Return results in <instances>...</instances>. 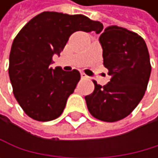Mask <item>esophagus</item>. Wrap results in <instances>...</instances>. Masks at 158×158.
<instances>
[{"label": "esophagus", "instance_id": "1", "mask_svg": "<svg viewBox=\"0 0 158 158\" xmlns=\"http://www.w3.org/2000/svg\"><path fill=\"white\" fill-rule=\"evenodd\" d=\"M81 78H82V80H85V78H87V77H88L84 73H81Z\"/></svg>", "mask_w": 158, "mask_h": 158}]
</instances>
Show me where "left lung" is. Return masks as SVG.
I'll list each match as a JSON object with an SVG mask.
<instances>
[{"instance_id": "left-lung-1", "label": "left lung", "mask_w": 158, "mask_h": 158, "mask_svg": "<svg viewBox=\"0 0 158 158\" xmlns=\"http://www.w3.org/2000/svg\"><path fill=\"white\" fill-rule=\"evenodd\" d=\"M99 42L111 80L104 86L93 81L94 92L85 100L94 118L114 122L129 116L145 94L152 69L149 51L140 36L117 25L106 27Z\"/></svg>"}]
</instances>
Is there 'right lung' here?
Segmentation results:
<instances>
[{"instance_id":"add662e5","label":"right lung","mask_w":158,"mask_h":158,"mask_svg":"<svg viewBox=\"0 0 158 158\" xmlns=\"http://www.w3.org/2000/svg\"><path fill=\"white\" fill-rule=\"evenodd\" d=\"M103 25L84 15L42 12L30 20L13 40L9 77L13 94L24 113L38 121H50L62 114L66 101L81 80L77 70L50 67L76 31L101 32Z\"/></svg>"}]
</instances>
